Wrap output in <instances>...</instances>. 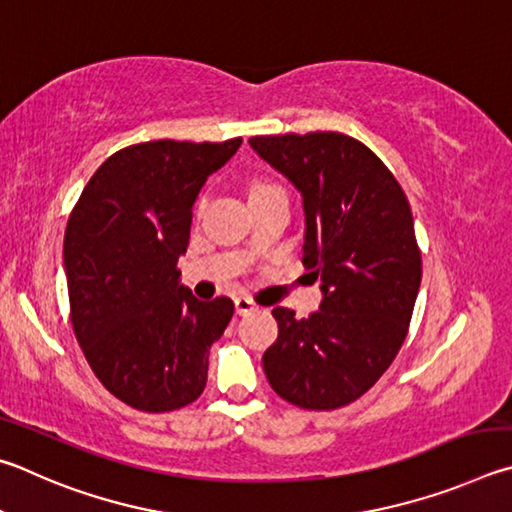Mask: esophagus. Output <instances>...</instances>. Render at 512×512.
Returning a JSON list of instances; mask_svg holds the SVG:
<instances>
[{
    "instance_id": "34e87169",
    "label": "esophagus",
    "mask_w": 512,
    "mask_h": 512,
    "mask_svg": "<svg viewBox=\"0 0 512 512\" xmlns=\"http://www.w3.org/2000/svg\"><path fill=\"white\" fill-rule=\"evenodd\" d=\"M233 306H236V315H251V312H256L258 310V306L251 299H247V297H236L233 299Z\"/></svg>"
}]
</instances>
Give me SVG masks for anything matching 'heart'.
<instances>
[{
	"instance_id": "heart-1",
	"label": "heart",
	"mask_w": 512,
	"mask_h": 512,
	"mask_svg": "<svg viewBox=\"0 0 512 512\" xmlns=\"http://www.w3.org/2000/svg\"><path fill=\"white\" fill-rule=\"evenodd\" d=\"M270 188H279V186L267 184V182H254V184H251V188H249V195H254V193H263V191H270Z\"/></svg>"
}]
</instances>
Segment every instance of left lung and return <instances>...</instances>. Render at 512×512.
Masks as SVG:
<instances>
[{
    "instance_id": "1",
    "label": "left lung",
    "mask_w": 512,
    "mask_h": 512,
    "mask_svg": "<svg viewBox=\"0 0 512 512\" xmlns=\"http://www.w3.org/2000/svg\"><path fill=\"white\" fill-rule=\"evenodd\" d=\"M297 186L306 213L303 265L321 279L306 319L274 308L279 337L263 369L283 400L328 411L364 396L405 342L420 288L414 218L391 170L342 132L251 137Z\"/></svg>"
}]
</instances>
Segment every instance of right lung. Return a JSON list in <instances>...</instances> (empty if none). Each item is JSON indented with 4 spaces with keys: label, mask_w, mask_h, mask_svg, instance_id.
<instances>
[{
    "label": "right lung",
    "mask_w": 512,
    "mask_h": 512,
    "mask_svg": "<svg viewBox=\"0 0 512 512\" xmlns=\"http://www.w3.org/2000/svg\"><path fill=\"white\" fill-rule=\"evenodd\" d=\"M222 143L148 141L105 159L65 231L71 324L103 387L139 411L191 405L206 387L209 348L233 317L227 297L197 301L179 283L193 204L236 155Z\"/></svg>",
    "instance_id": "add662e5"
}]
</instances>
